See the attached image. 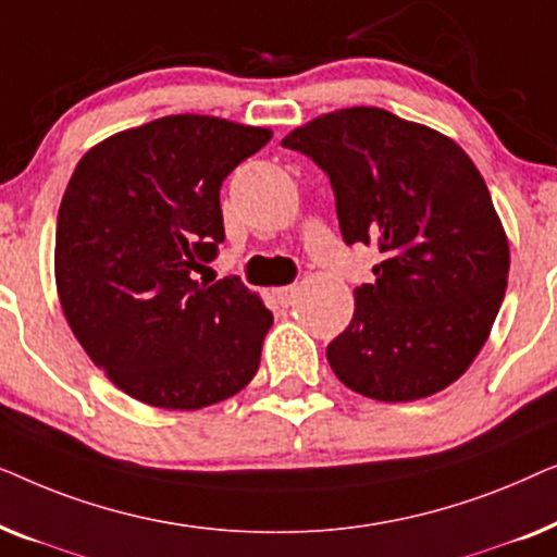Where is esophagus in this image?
<instances>
[{
    "label": "esophagus",
    "instance_id": "obj_1",
    "mask_svg": "<svg viewBox=\"0 0 557 557\" xmlns=\"http://www.w3.org/2000/svg\"><path fill=\"white\" fill-rule=\"evenodd\" d=\"M273 296H276L281 307H294L296 296H299V288H296V286H281V288H276V292H273Z\"/></svg>",
    "mask_w": 557,
    "mask_h": 557
}]
</instances>
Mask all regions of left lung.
Wrapping results in <instances>:
<instances>
[{"label":"left lung","instance_id":"obj_1","mask_svg":"<svg viewBox=\"0 0 557 557\" xmlns=\"http://www.w3.org/2000/svg\"><path fill=\"white\" fill-rule=\"evenodd\" d=\"M332 182L347 246H375V281L326 347L349 391L383 403L429 398L484 347L509 273L505 227L459 144L385 109L355 106L294 128Z\"/></svg>","mask_w":557,"mask_h":557}]
</instances>
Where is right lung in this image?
Here are the masks:
<instances>
[{"label":"right lung","mask_w":557,"mask_h":557,"mask_svg":"<svg viewBox=\"0 0 557 557\" xmlns=\"http://www.w3.org/2000/svg\"><path fill=\"white\" fill-rule=\"evenodd\" d=\"M269 141V128L180 113L96 144L67 182L60 304L96 368L147 406L197 410L256 375L273 314L238 276L193 271L225 240L223 180Z\"/></svg>","instance_id":"obj_1"}]
</instances>
